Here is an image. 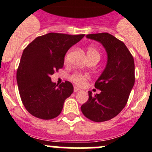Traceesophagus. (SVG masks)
Wrapping results in <instances>:
<instances>
[{
    "instance_id": "obj_1",
    "label": "esophagus",
    "mask_w": 152,
    "mask_h": 152,
    "mask_svg": "<svg viewBox=\"0 0 152 152\" xmlns=\"http://www.w3.org/2000/svg\"><path fill=\"white\" fill-rule=\"evenodd\" d=\"M80 91H81V90L79 89V88H77V87H75V88H74V92H75V93L80 92Z\"/></svg>"
}]
</instances>
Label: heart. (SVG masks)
<instances>
[{
    "instance_id": "b5f03b06",
    "label": "heart",
    "mask_w": 152,
    "mask_h": 152,
    "mask_svg": "<svg viewBox=\"0 0 152 152\" xmlns=\"http://www.w3.org/2000/svg\"><path fill=\"white\" fill-rule=\"evenodd\" d=\"M87 54L88 55H96V56H100V54H99L98 51L95 49L94 47H92V46L88 47ZM71 78H72V81H73L74 83H75V84H77V85L83 86L85 84L86 81L88 80V75H82V74L76 73V74H75V75H72Z\"/></svg>"
}]
</instances>
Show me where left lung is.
<instances>
[{
  "label": "left lung",
  "mask_w": 152,
  "mask_h": 152,
  "mask_svg": "<svg viewBox=\"0 0 152 152\" xmlns=\"http://www.w3.org/2000/svg\"><path fill=\"white\" fill-rule=\"evenodd\" d=\"M86 37L99 42L107 54L105 68L95 83L101 92L93 95L88 91V100L81 106L86 117L100 123L117 116L126 105L135 84V64L126 45L113 35L95 33Z\"/></svg>",
  "instance_id": "1"
}]
</instances>
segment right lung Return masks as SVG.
Returning a JSON list of instances; mask_svg holds the SVG:
<instances>
[{
	"label": "right lung",
	"instance_id": "right-lung-1",
	"mask_svg": "<svg viewBox=\"0 0 152 152\" xmlns=\"http://www.w3.org/2000/svg\"><path fill=\"white\" fill-rule=\"evenodd\" d=\"M84 36L50 33L36 37L23 52L17 81L23 104L33 116L57 117L74 87L69 81L58 86L50 76L64 65L68 49Z\"/></svg>",
	"mask_w": 152,
	"mask_h": 152
}]
</instances>
